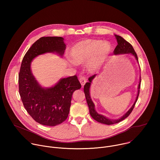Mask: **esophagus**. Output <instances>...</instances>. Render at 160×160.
I'll list each match as a JSON object with an SVG mask.
<instances>
[{
    "instance_id": "obj_1",
    "label": "esophagus",
    "mask_w": 160,
    "mask_h": 160,
    "mask_svg": "<svg viewBox=\"0 0 160 160\" xmlns=\"http://www.w3.org/2000/svg\"><path fill=\"white\" fill-rule=\"evenodd\" d=\"M79 81H80V83H81L82 86L83 87L84 85L85 84V83L87 82V78H86L85 77H84V76H81L80 78V79H79Z\"/></svg>"
}]
</instances>
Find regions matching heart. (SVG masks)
Segmentation results:
<instances>
[{"label": "heart", "instance_id": "b5f03b06", "mask_svg": "<svg viewBox=\"0 0 160 160\" xmlns=\"http://www.w3.org/2000/svg\"><path fill=\"white\" fill-rule=\"evenodd\" d=\"M111 50V46L108 42L98 39H85L73 45L70 54L75 63L82 64L87 62V70L94 73L99 70L107 61Z\"/></svg>", "mask_w": 160, "mask_h": 160}]
</instances>
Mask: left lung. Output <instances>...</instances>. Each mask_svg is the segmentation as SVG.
I'll return each mask as SVG.
<instances>
[{"label": "left lung", "instance_id": "left-lung-1", "mask_svg": "<svg viewBox=\"0 0 160 160\" xmlns=\"http://www.w3.org/2000/svg\"><path fill=\"white\" fill-rule=\"evenodd\" d=\"M115 37L117 38V42H118V45H117L116 48L113 51V54L115 55H118V54H132L136 59V60L138 61V55H137L136 52H135L132 45L128 43L127 41H126L123 37H122L121 36L115 35ZM97 75H94L92 76H91L90 77L88 78V82H87L85 83V85H84V93L85 95V98H86V101L89 108V112H90V116L92 117L95 120H96L97 122L103 123V124H106V125H112V124H115L117 123L120 122L121 121L123 120L124 119H125L127 117H128L130 114L131 113V112L132 111L135 104L138 101V97H139V89L141 87V77H140V82H139V84L138 86V95H137L135 101L133 103V104L132 105V106L128 109V111L123 116H122L121 118L117 119V120H111L108 118L107 117L100 115L99 114L95 109V105L93 102V101H92V99L90 98V85L91 83H92V82L93 80V79H94V78L96 77Z\"/></svg>", "mask_w": 160, "mask_h": 160}]
</instances>
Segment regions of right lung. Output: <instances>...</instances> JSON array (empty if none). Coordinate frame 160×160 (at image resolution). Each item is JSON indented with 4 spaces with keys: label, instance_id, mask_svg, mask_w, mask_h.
I'll list each match as a JSON object with an SVG mask.
<instances>
[{
    "label": "right lung",
    "instance_id": "add662e5",
    "mask_svg": "<svg viewBox=\"0 0 160 160\" xmlns=\"http://www.w3.org/2000/svg\"><path fill=\"white\" fill-rule=\"evenodd\" d=\"M66 49L61 37H43L37 40L22 59L19 73V92L28 113L37 123L56 126L68 118L74 91L81 88L76 75L64 78L53 87L43 88L31 71V62L37 56L56 52L62 56Z\"/></svg>",
    "mask_w": 160,
    "mask_h": 160
}]
</instances>
